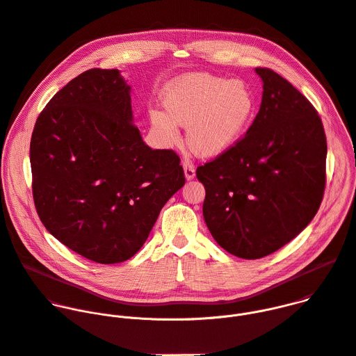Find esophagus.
Here are the masks:
<instances>
[{
	"instance_id": "34e87169",
	"label": "esophagus",
	"mask_w": 356,
	"mask_h": 356,
	"mask_svg": "<svg viewBox=\"0 0 356 356\" xmlns=\"http://www.w3.org/2000/svg\"><path fill=\"white\" fill-rule=\"evenodd\" d=\"M183 169H184V176L187 180H191L194 176H195V170H194V166L193 163L188 161V159H183Z\"/></svg>"
}]
</instances>
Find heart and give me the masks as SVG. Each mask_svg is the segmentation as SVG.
<instances>
[{"instance_id": "1", "label": "heart", "mask_w": 356, "mask_h": 356, "mask_svg": "<svg viewBox=\"0 0 356 356\" xmlns=\"http://www.w3.org/2000/svg\"><path fill=\"white\" fill-rule=\"evenodd\" d=\"M162 103L168 115L152 113L154 128L173 142L179 138L176 124L188 127L190 147L207 158L234 146L255 113V97L245 81L211 74H188L175 80L166 87Z\"/></svg>"}]
</instances>
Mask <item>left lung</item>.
<instances>
[{
  "mask_svg": "<svg viewBox=\"0 0 356 356\" xmlns=\"http://www.w3.org/2000/svg\"><path fill=\"white\" fill-rule=\"evenodd\" d=\"M255 70L264 81L259 113L234 146L195 170L211 235L242 259L268 257L296 238L317 214L327 181L317 110L272 69Z\"/></svg>",
  "mask_w": 356,
  "mask_h": 356,
  "instance_id": "left-lung-1",
  "label": "left lung"
}]
</instances>
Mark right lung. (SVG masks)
<instances>
[{
    "instance_id": "add662e5",
    "label": "right lung",
    "mask_w": 356,
    "mask_h": 356,
    "mask_svg": "<svg viewBox=\"0 0 356 356\" xmlns=\"http://www.w3.org/2000/svg\"><path fill=\"white\" fill-rule=\"evenodd\" d=\"M129 90L117 69L86 70L49 101L31 138L42 224L69 249L104 265L135 255L186 183L175 150L143 143Z\"/></svg>"
}]
</instances>
